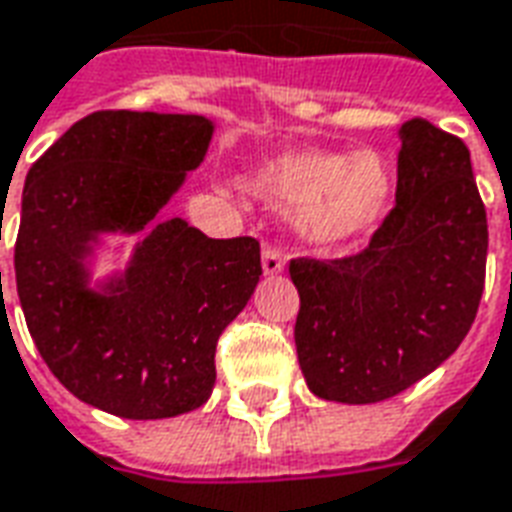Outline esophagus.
Here are the masks:
<instances>
[{"label": "esophagus", "mask_w": 512, "mask_h": 512, "mask_svg": "<svg viewBox=\"0 0 512 512\" xmlns=\"http://www.w3.org/2000/svg\"><path fill=\"white\" fill-rule=\"evenodd\" d=\"M283 267H286L283 251L272 248V245H264V251H261V270H264V275H278V272H283Z\"/></svg>", "instance_id": "obj_1"}]
</instances>
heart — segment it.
<instances>
[{
    "mask_svg": "<svg viewBox=\"0 0 512 512\" xmlns=\"http://www.w3.org/2000/svg\"><path fill=\"white\" fill-rule=\"evenodd\" d=\"M256 191L270 205L299 213L310 242L340 245L367 232L386 210L394 169L378 151L286 153L261 167Z\"/></svg>",
    "mask_w": 512,
    "mask_h": 512,
    "instance_id": "1",
    "label": "heart"
}]
</instances>
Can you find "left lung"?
<instances>
[{
  "mask_svg": "<svg viewBox=\"0 0 512 512\" xmlns=\"http://www.w3.org/2000/svg\"><path fill=\"white\" fill-rule=\"evenodd\" d=\"M397 205L364 251L291 259L302 375L315 397L370 405L437 370L478 315L489 224L467 145L410 118Z\"/></svg>",
  "mask_w": 512,
  "mask_h": 512,
  "instance_id": "obj_1",
  "label": "left lung"
}]
</instances>
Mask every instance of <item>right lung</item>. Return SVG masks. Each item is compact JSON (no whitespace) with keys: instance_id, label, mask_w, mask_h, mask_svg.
<instances>
[{"instance_id":"obj_1","label":"right lung","mask_w":512,"mask_h":512,"mask_svg":"<svg viewBox=\"0 0 512 512\" xmlns=\"http://www.w3.org/2000/svg\"><path fill=\"white\" fill-rule=\"evenodd\" d=\"M205 115L99 110L34 161L15 240V283L37 351L75 397L134 421L205 405L215 345L261 275L253 237L213 240L153 218L202 164ZM152 234L124 276L87 286L99 233Z\"/></svg>"}]
</instances>
